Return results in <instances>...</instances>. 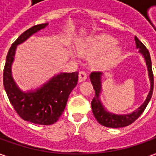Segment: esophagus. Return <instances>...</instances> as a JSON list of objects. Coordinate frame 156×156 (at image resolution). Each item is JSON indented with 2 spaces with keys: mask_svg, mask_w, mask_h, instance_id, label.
Listing matches in <instances>:
<instances>
[{
  "mask_svg": "<svg viewBox=\"0 0 156 156\" xmlns=\"http://www.w3.org/2000/svg\"><path fill=\"white\" fill-rule=\"evenodd\" d=\"M86 78H87V73H85L84 71L79 72V74H78V80H79V82H83Z\"/></svg>",
  "mask_w": 156,
  "mask_h": 156,
  "instance_id": "esophagus-1",
  "label": "esophagus"
}]
</instances>
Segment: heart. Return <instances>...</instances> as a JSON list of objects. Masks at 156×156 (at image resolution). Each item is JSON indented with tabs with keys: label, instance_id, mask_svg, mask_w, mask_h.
I'll use <instances>...</instances> for the list:
<instances>
[{
	"label": "heart",
	"instance_id": "b5f03b06",
	"mask_svg": "<svg viewBox=\"0 0 156 156\" xmlns=\"http://www.w3.org/2000/svg\"><path fill=\"white\" fill-rule=\"evenodd\" d=\"M116 41L110 36H96L82 41L78 46V52L83 57L103 55L97 60L99 66H110L116 64L122 55L121 49L116 45Z\"/></svg>",
	"mask_w": 156,
	"mask_h": 156
}]
</instances>
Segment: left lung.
<instances>
[{"mask_svg": "<svg viewBox=\"0 0 156 156\" xmlns=\"http://www.w3.org/2000/svg\"><path fill=\"white\" fill-rule=\"evenodd\" d=\"M135 41H136V48L139 49V52L143 56L145 62H146V65H147L148 78L150 80V90H149L148 97L144 101V103L138 109L133 111L132 113L124 114V115L113 114V113L109 112L105 110V106L103 105L99 98L100 93L102 91L103 73L100 72H96V73L94 72V73H90V79L91 83L93 85V88L95 90V97L91 101V109H92V112H93L95 118L103 126L108 127V128H122V127H126L131 124L142 115V112L146 109L147 105L151 99L154 89V75L153 72H152V63H151L150 55H149L148 50L146 48V46L138 40L136 36L135 37Z\"/></svg>", "mask_w": 156, "mask_h": 156, "instance_id": "obj_1", "label": "left lung"}]
</instances>
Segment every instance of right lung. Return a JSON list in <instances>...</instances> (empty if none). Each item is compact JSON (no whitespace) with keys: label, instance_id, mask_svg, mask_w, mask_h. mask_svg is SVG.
I'll list each match as a JSON object with an SVG mask.
<instances>
[{"label":"right lung","instance_id":"1","mask_svg":"<svg viewBox=\"0 0 156 156\" xmlns=\"http://www.w3.org/2000/svg\"><path fill=\"white\" fill-rule=\"evenodd\" d=\"M46 26L48 23L36 25L20 35L8 51L3 71L4 88L15 111L25 121L41 125H51L58 120L78 79V72L58 73L41 87L30 91L21 90L15 83L11 68L17 46Z\"/></svg>","mask_w":156,"mask_h":156}]
</instances>
